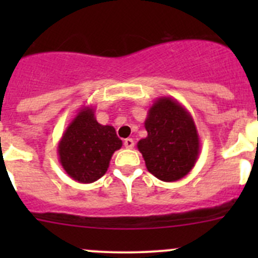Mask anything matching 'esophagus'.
Here are the masks:
<instances>
[{
    "mask_svg": "<svg viewBox=\"0 0 258 258\" xmlns=\"http://www.w3.org/2000/svg\"><path fill=\"white\" fill-rule=\"evenodd\" d=\"M123 145H124V147H126V148H134L135 141L132 139H126L123 141Z\"/></svg>",
    "mask_w": 258,
    "mask_h": 258,
    "instance_id": "esophagus-1",
    "label": "esophagus"
}]
</instances>
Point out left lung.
<instances>
[{"label":"left lung","instance_id":"obj_1","mask_svg":"<svg viewBox=\"0 0 258 258\" xmlns=\"http://www.w3.org/2000/svg\"><path fill=\"white\" fill-rule=\"evenodd\" d=\"M147 137L140 140L148 172L165 182L183 178L200 155V137L191 113L172 97H160L145 121Z\"/></svg>","mask_w":258,"mask_h":258}]
</instances>
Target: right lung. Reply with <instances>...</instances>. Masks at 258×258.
<instances>
[{
	"label": "right lung",
	"mask_w": 258,
	"mask_h": 258,
	"mask_svg": "<svg viewBox=\"0 0 258 258\" xmlns=\"http://www.w3.org/2000/svg\"><path fill=\"white\" fill-rule=\"evenodd\" d=\"M122 147L112 126L98 123L92 106H82L58 142L59 163L67 175L80 183L102 177L114 151Z\"/></svg>",
	"instance_id": "obj_1"
}]
</instances>
